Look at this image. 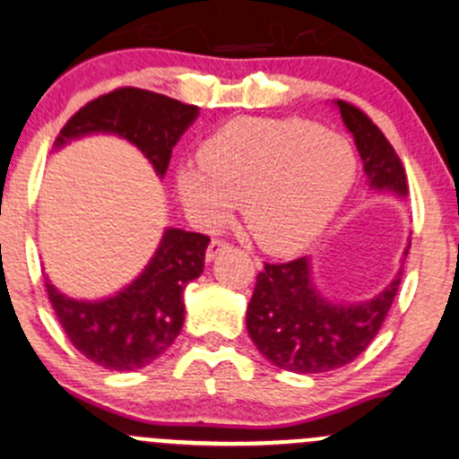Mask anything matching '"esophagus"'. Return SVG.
Wrapping results in <instances>:
<instances>
[{
  "label": "esophagus",
  "instance_id": "34e87169",
  "mask_svg": "<svg viewBox=\"0 0 459 459\" xmlns=\"http://www.w3.org/2000/svg\"><path fill=\"white\" fill-rule=\"evenodd\" d=\"M226 247H229V244H226L224 239H212V244H209V247H207V261H213L215 256L220 255V252H224Z\"/></svg>",
  "mask_w": 459,
  "mask_h": 459
}]
</instances>
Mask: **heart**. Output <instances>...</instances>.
I'll return each mask as SVG.
<instances>
[{
    "mask_svg": "<svg viewBox=\"0 0 459 459\" xmlns=\"http://www.w3.org/2000/svg\"><path fill=\"white\" fill-rule=\"evenodd\" d=\"M356 178L343 135L302 118L244 116L203 144L200 163L178 168L177 189L200 229H220L237 200L247 233L270 252H296L324 233Z\"/></svg>",
    "mask_w": 459,
    "mask_h": 459,
    "instance_id": "obj_1",
    "label": "heart"
}]
</instances>
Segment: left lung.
<instances>
[{"label":"left lung","mask_w":459,"mask_h":459,"mask_svg":"<svg viewBox=\"0 0 459 459\" xmlns=\"http://www.w3.org/2000/svg\"><path fill=\"white\" fill-rule=\"evenodd\" d=\"M336 108L347 131L354 135L368 187L405 196V170L391 142L356 105L336 101ZM408 247L403 255H408ZM399 282L402 270L376 298L358 304H334L315 287L308 256L265 263L247 304V334L261 354L284 371L308 376L332 371L360 356L376 339Z\"/></svg>","instance_id":"1"}]
</instances>
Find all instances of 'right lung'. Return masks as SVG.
I'll return each instance as SVG.
<instances>
[{"label":"right lung","instance_id":"right-lung-1","mask_svg":"<svg viewBox=\"0 0 459 459\" xmlns=\"http://www.w3.org/2000/svg\"><path fill=\"white\" fill-rule=\"evenodd\" d=\"M196 116V105L140 88H118L73 114L56 138V149L82 135L114 134L138 146L163 177L172 149ZM207 246V235L166 229L140 276L99 302L66 298L47 281V296L68 341L88 360L109 371L151 365L175 343L183 328V291L203 273Z\"/></svg>","mask_w":459,"mask_h":459}]
</instances>
